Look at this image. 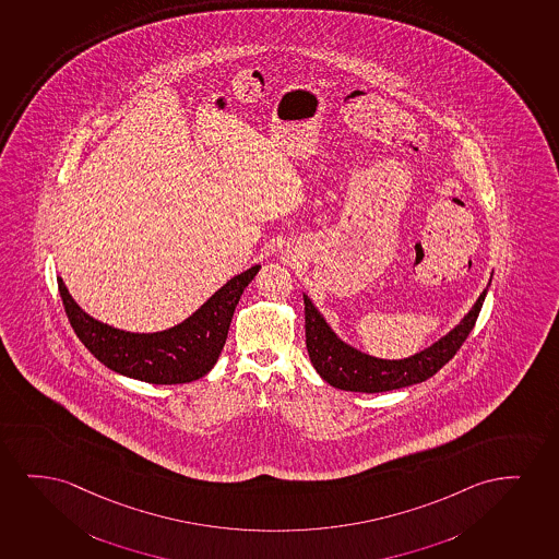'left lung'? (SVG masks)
Here are the masks:
<instances>
[{
	"mask_svg": "<svg viewBox=\"0 0 559 559\" xmlns=\"http://www.w3.org/2000/svg\"><path fill=\"white\" fill-rule=\"evenodd\" d=\"M489 286L491 281L487 288ZM487 288L479 294L471 311L464 314L463 320L451 332L435 341L430 347L400 360L378 358L345 343L328 324L319 307L304 294L305 340L309 358L320 378L341 391L386 392L423 383L450 362L468 337L478 320Z\"/></svg>",
	"mask_w": 559,
	"mask_h": 559,
	"instance_id": "1",
	"label": "left lung"
}]
</instances>
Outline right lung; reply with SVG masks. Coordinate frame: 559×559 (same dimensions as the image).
<instances>
[{
  "instance_id": "obj_1",
  "label": "right lung",
  "mask_w": 559,
  "mask_h": 559,
  "mask_svg": "<svg viewBox=\"0 0 559 559\" xmlns=\"http://www.w3.org/2000/svg\"><path fill=\"white\" fill-rule=\"evenodd\" d=\"M260 269L254 265L233 276L191 317L152 334L127 332L96 320L75 304L60 276L57 281L73 332L106 368L145 383L180 384L203 378L218 362L235 307Z\"/></svg>"
}]
</instances>
